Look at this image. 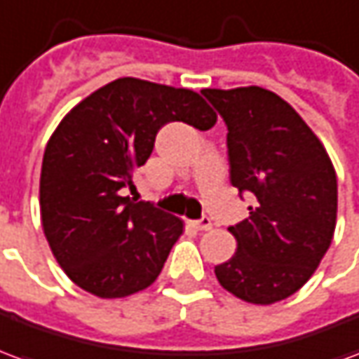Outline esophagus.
Masks as SVG:
<instances>
[{"mask_svg": "<svg viewBox=\"0 0 359 359\" xmlns=\"http://www.w3.org/2000/svg\"><path fill=\"white\" fill-rule=\"evenodd\" d=\"M192 225H194L198 231H210V229H211V219L210 217H202L200 221H194Z\"/></svg>", "mask_w": 359, "mask_h": 359, "instance_id": "obj_1", "label": "esophagus"}]
</instances>
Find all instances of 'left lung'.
<instances>
[{"label":"left lung","mask_w":359,"mask_h":359,"mask_svg":"<svg viewBox=\"0 0 359 359\" xmlns=\"http://www.w3.org/2000/svg\"><path fill=\"white\" fill-rule=\"evenodd\" d=\"M202 94L225 118L231 182L256 205L229 233L234 256L215 277L236 298L271 306L306 285L337 226V172L327 149L280 95L259 86Z\"/></svg>","instance_id":"1"}]
</instances>
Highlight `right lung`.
<instances>
[{
  "label": "right lung",
  "instance_id": "right-lung-1",
  "mask_svg": "<svg viewBox=\"0 0 359 359\" xmlns=\"http://www.w3.org/2000/svg\"><path fill=\"white\" fill-rule=\"evenodd\" d=\"M171 121L210 130L217 113L194 90L125 76L76 103L48 140L43 234L67 277L97 298H126L154 285L182 234L179 217L121 192Z\"/></svg>",
  "mask_w": 359,
  "mask_h": 359
}]
</instances>
